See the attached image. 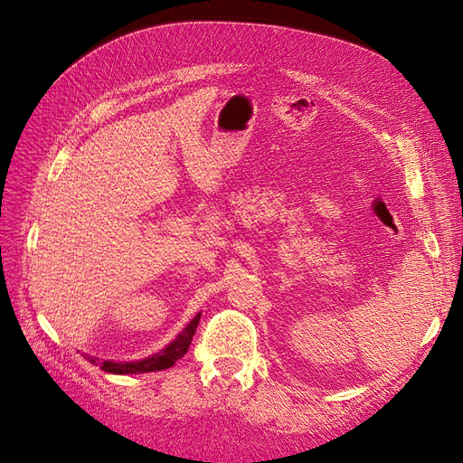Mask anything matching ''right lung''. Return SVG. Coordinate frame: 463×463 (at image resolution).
Here are the masks:
<instances>
[{
    "instance_id": "1",
    "label": "right lung",
    "mask_w": 463,
    "mask_h": 463,
    "mask_svg": "<svg viewBox=\"0 0 463 463\" xmlns=\"http://www.w3.org/2000/svg\"><path fill=\"white\" fill-rule=\"evenodd\" d=\"M201 320V313L194 317L189 325L181 330L175 340H172L167 344L162 352L148 355L145 359L138 361H100L98 357H92L89 354H85V357L92 363V365H98L102 371L111 373V374H138V373H154V371H164L170 369L172 365H175V361L184 357L187 354V349L191 345L193 334L197 330V325Z\"/></svg>"
}]
</instances>
